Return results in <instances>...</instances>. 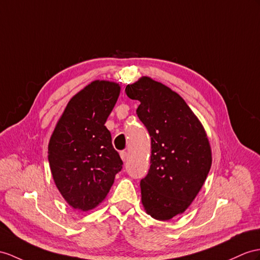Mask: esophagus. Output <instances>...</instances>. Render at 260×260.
I'll use <instances>...</instances> for the list:
<instances>
[{
    "label": "esophagus",
    "mask_w": 260,
    "mask_h": 260,
    "mask_svg": "<svg viewBox=\"0 0 260 260\" xmlns=\"http://www.w3.org/2000/svg\"><path fill=\"white\" fill-rule=\"evenodd\" d=\"M120 156H121L122 161H123V162H125V161H126V159H128V152L121 151V152H120Z\"/></svg>",
    "instance_id": "esophagus-1"
}]
</instances>
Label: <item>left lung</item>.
Instances as JSON below:
<instances>
[{
	"label": "left lung",
	"instance_id": "obj_1",
	"mask_svg": "<svg viewBox=\"0 0 260 260\" xmlns=\"http://www.w3.org/2000/svg\"><path fill=\"white\" fill-rule=\"evenodd\" d=\"M151 137L150 170L140 182L145 212L159 220L184 213L212 166L206 132L179 93L150 77L125 87Z\"/></svg>",
	"mask_w": 260,
	"mask_h": 260
}]
</instances>
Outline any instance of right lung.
<instances>
[{"label": "right lung", "mask_w": 260, "mask_h": 260, "mask_svg": "<svg viewBox=\"0 0 260 260\" xmlns=\"http://www.w3.org/2000/svg\"><path fill=\"white\" fill-rule=\"evenodd\" d=\"M119 93L116 82H90L69 100L50 137L48 161L53 179L75 210L87 212L98 206L122 169L105 125Z\"/></svg>", "instance_id": "add662e5"}]
</instances>
